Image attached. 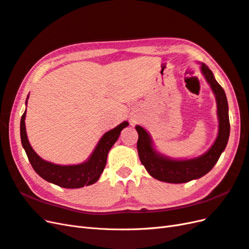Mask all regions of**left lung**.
Instances as JSON below:
<instances>
[{
  "instance_id": "8db88e82",
  "label": "left lung",
  "mask_w": 249,
  "mask_h": 249,
  "mask_svg": "<svg viewBox=\"0 0 249 249\" xmlns=\"http://www.w3.org/2000/svg\"><path fill=\"white\" fill-rule=\"evenodd\" d=\"M201 72L211 85V89L216 97L219 121L217 139L209 150L198 158L190 160H172L156 151L148 132L143 127L137 125L136 129L139 133L137 148L141 162L146 168L148 173L155 179L170 183H183L200 178L215 166L227 145L231 126L229 104H227L224 89L216 81L212 71L204 63L201 65Z\"/></svg>"
}]
</instances>
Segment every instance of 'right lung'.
Wrapping results in <instances>:
<instances>
[{"mask_svg": "<svg viewBox=\"0 0 249 249\" xmlns=\"http://www.w3.org/2000/svg\"><path fill=\"white\" fill-rule=\"evenodd\" d=\"M25 117L26 110L20 119V140L34 171L45 180L67 189H78L89 186L99 179L105 168L108 151L119 139L121 130L128 126V122L125 121L116 128L106 132L99 141L94 152L87 161L79 165L60 166L44 160L33 150L27 138Z\"/></svg>", "mask_w": 249, "mask_h": 249, "instance_id": "right-lung-1", "label": "right lung"}]
</instances>
